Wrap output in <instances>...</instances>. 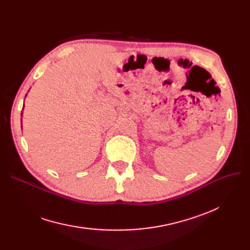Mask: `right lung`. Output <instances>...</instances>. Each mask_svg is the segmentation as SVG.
I'll list each match as a JSON object with an SVG mask.
<instances>
[{"instance_id": "obj_1", "label": "right lung", "mask_w": 250, "mask_h": 250, "mask_svg": "<svg viewBox=\"0 0 250 250\" xmlns=\"http://www.w3.org/2000/svg\"><path fill=\"white\" fill-rule=\"evenodd\" d=\"M21 114H22V113H21Z\"/></svg>"}]
</instances>
